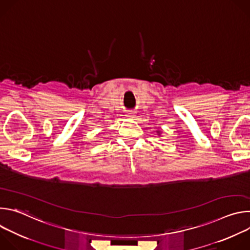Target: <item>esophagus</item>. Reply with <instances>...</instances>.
I'll return each mask as SVG.
<instances>
[{
    "mask_svg": "<svg viewBox=\"0 0 250 250\" xmlns=\"http://www.w3.org/2000/svg\"><path fill=\"white\" fill-rule=\"evenodd\" d=\"M135 112L134 111H128L127 112V114H126V117L127 118H130V119H133V118H135Z\"/></svg>",
    "mask_w": 250,
    "mask_h": 250,
    "instance_id": "obj_1",
    "label": "esophagus"
}]
</instances>
